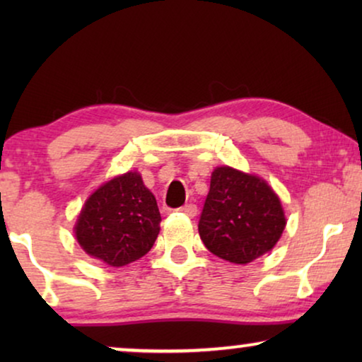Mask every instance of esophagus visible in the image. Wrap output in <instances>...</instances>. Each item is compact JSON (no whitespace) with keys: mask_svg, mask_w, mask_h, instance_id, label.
<instances>
[{"mask_svg":"<svg viewBox=\"0 0 362 362\" xmlns=\"http://www.w3.org/2000/svg\"><path fill=\"white\" fill-rule=\"evenodd\" d=\"M180 212L186 214L187 217H194L197 214V207H196V204H186V206L180 207Z\"/></svg>","mask_w":362,"mask_h":362,"instance_id":"esophagus-1","label":"esophagus"}]
</instances>
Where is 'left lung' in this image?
<instances>
[{
    "instance_id": "left-lung-1",
    "label": "left lung",
    "mask_w": 362,
    "mask_h": 362,
    "mask_svg": "<svg viewBox=\"0 0 362 362\" xmlns=\"http://www.w3.org/2000/svg\"><path fill=\"white\" fill-rule=\"evenodd\" d=\"M285 224L284 207L267 181L230 166L212 171L197 226L207 250L245 265L274 249Z\"/></svg>"
}]
</instances>
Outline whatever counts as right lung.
Wrapping results in <instances>:
<instances>
[{"label":"right lung","mask_w":362,"mask_h":362,"mask_svg":"<svg viewBox=\"0 0 362 362\" xmlns=\"http://www.w3.org/2000/svg\"><path fill=\"white\" fill-rule=\"evenodd\" d=\"M160 222L153 192L136 171H128L92 192L74 230L88 255L110 267H123L150 252Z\"/></svg>","instance_id":"right-lung-1"}]
</instances>
